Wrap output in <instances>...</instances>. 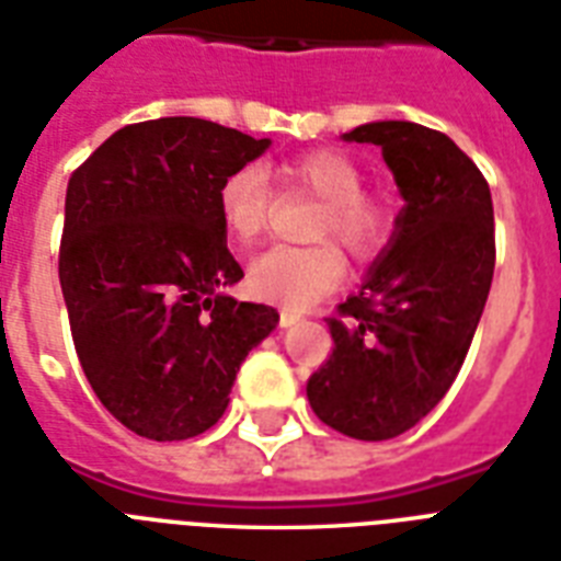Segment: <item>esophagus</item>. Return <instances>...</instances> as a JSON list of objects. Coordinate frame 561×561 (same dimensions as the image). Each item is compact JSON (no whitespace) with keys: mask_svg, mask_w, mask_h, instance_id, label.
Listing matches in <instances>:
<instances>
[{"mask_svg":"<svg viewBox=\"0 0 561 561\" xmlns=\"http://www.w3.org/2000/svg\"><path fill=\"white\" fill-rule=\"evenodd\" d=\"M302 323V314H297V311H282L279 314V325L282 329H290V325Z\"/></svg>","mask_w":561,"mask_h":561,"instance_id":"1","label":"esophagus"}]
</instances>
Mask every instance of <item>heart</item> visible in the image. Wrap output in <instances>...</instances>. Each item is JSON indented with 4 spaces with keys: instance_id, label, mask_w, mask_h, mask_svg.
<instances>
[{
    "instance_id": "obj_1",
    "label": "heart",
    "mask_w": 561,
    "mask_h": 561,
    "mask_svg": "<svg viewBox=\"0 0 561 561\" xmlns=\"http://www.w3.org/2000/svg\"><path fill=\"white\" fill-rule=\"evenodd\" d=\"M282 192L320 203L311 238L334 241L352 259H369L387 244L396 215L390 197L364 188V169L337 148H317L276 165ZM273 192L255 169H238L218 188V215L227 238L253 247L271 224ZM343 276V262L329 244L273 247L247 271V290L262 302L290 311L314 306Z\"/></svg>"
}]
</instances>
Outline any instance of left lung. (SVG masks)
I'll return each instance as SVG.
<instances>
[{"label":"left lung","mask_w":561,"mask_h":561,"mask_svg":"<svg viewBox=\"0 0 561 561\" xmlns=\"http://www.w3.org/2000/svg\"><path fill=\"white\" fill-rule=\"evenodd\" d=\"M346 142L378 145L404 209L358 294L329 317L332 355L308 378L320 422L392 439L439 404L460 373L495 273V211L478 165L439 130L369 122Z\"/></svg>","instance_id":"8db88e82"}]
</instances>
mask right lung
I'll return each mask as SVG.
<instances>
[{"instance_id":"right-lung-1","label":"right lung","mask_w":561,"mask_h":561,"mask_svg":"<svg viewBox=\"0 0 561 561\" xmlns=\"http://www.w3.org/2000/svg\"><path fill=\"white\" fill-rule=\"evenodd\" d=\"M267 148L206 118H153L69 178L57 271L75 352L101 404L145 439L209 431L247 352L279 323L276 308L224 294L244 271L218 215L224 178Z\"/></svg>"}]
</instances>
